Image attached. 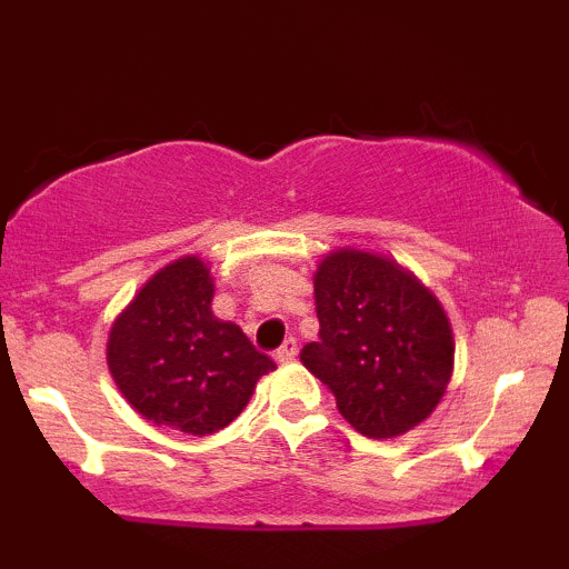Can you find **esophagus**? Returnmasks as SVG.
<instances>
[{
    "label": "esophagus",
    "mask_w": 569,
    "mask_h": 569,
    "mask_svg": "<svg viewBox=\"0 0 569 569\" xmlns=\"http://www.w3.org/2000/svg\"><path fill=\"white\" fill-rule=\"evenodd\" d=\"M293 358H297V339H286V342L276 350V361L289 363Z\"/></svg>",
    "instance_id": "34e87169"
}]
</instances>
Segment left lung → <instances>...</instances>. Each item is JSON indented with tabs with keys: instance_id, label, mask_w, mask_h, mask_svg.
I'll return each mask as SVG.
<instances>
[{
	"instance_id": "left-lung-1",
	"label": "left lung",
	"mask_w": 569,
	"mask_h": 569,
	"mask_svg": "<svg viewBox=\"0 0 569 569\" xmlns=\"http://www.w3.org/2000/svg\"><path fill=\"white\" fill-rule=\"evenodd\" d=\"M318 342L299 358L358 433L396 439L436 409L452 377L447 312L409 270L380 253L339 248L318 264Z\"/></svg>"
}]
</instances>
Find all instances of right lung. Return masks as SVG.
Returning <instances> with one entry per match:
<instances>
[{"label": "right lung", "instance_id": "1", "mask_svg": "<svg viewBox=\"0 0 569 569\" xmlns=\"http://www.w3.org/2000/svg\"><path fill=\"white\" fill-rule=\"evenodd\" d=\"M213 280L198 257L162 267L117 316L107 363L141 417L189 436L227 428L276 363L240 326L211 312Z\"/></svg>", "mask_w": 569, "mask_h": 569}]
</instances>
